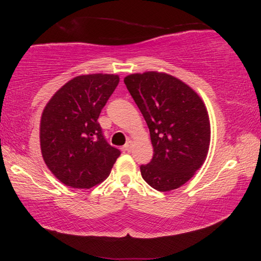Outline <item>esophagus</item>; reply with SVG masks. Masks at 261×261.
<instances>
[{
  "label": "esophagus",
  "mask_w": 261,
  "mask_h": 261,
  "mask_svg": "<svg viewBox=\"0 0 261 261\" xmlns=\"http://www.w3.org/2000/svg\"><path fill=\"white\" fill-rule=\"evenodd\" d=\"M131 148H132V141L129 140V141H127V143L124 145V146H123V149H124V151L130 152Z\"/></svg>",
  "instance_id": "1"
}]
</instances>
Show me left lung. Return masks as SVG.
Segmentation results:
<instances>
[{
	"instance_id": "obj_1",
	"label": "left lung",
	"mask_w": 261,
	"mask_h": 261,
	"mask_svg": "<svg viewBox=\"0 0 261 261\" xmlns=\"http://www.w3.org/2000/svg\"><path fill=\"white\" fill-rule=\"evenodd\" d=\"M124 83L153 145V159L140 167L141 176L158 191L178 189L208 154L211 122L205 102L191 86L166 72L131 73Z\"/></svg>"
}]
</instances>
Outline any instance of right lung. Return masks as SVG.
Instances as JSON below:
<instances>
[{"mask_svg":"<svg viewBox=\"0 0 261 261\" xmlns=\"http://www.w3.org/2000/svg\"><path fill=\"white\" fill-rule=\"evenodd\" d=\"M120 83L118 74H82L65 83L43 108L41 154L53 175L67 187L90 189L108 177L121 152L106 141L101 109Z\"/></svg>","mask_w":261,"mask_h":261,"instance_id":"right-lung-1","label":"right lung"}]
</instances>
